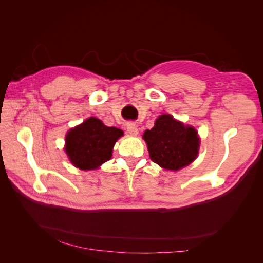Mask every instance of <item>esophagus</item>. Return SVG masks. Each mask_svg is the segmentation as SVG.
Returning <instances> with one entry per match:
<instances>
[{"label":"esophagus","instance_id":"1","mask_svg":"<svg viewBox=\"0 0 263 263\" xmlns=\"http://www.w3.org/2000/svg\"><path fill=\"white\" fill-rule=\"evenodd\" d=\"M127 132H128L130 135H137L138 134V128H137V125L135 123H129L127 124Z\"/></svg>","mask_w":263,"mask_h":263}]
</instances>
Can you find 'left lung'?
Here are the masks:
<instances>
[{
    "label": "left lung",
    "instance_id": "obj_1",
    "mask_svg": "<svg viewBox=\"0 0 263 263\" xmlns=\"http://www.w3.org/2000/svg\"><path fill=\"white\" fill-rule=\"evenodd\" d=\"M142 138L147 142L151 160L173 171L194 161L200 146V138L193 127L184 126L169 114L159 116L154 128L146 130Z\"/></svg>",
    "mask_w": 263,
    "mask_h": 263
}]
</instances>
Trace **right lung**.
<instances>
[{
    "mask_svg": "<svg viewBox=\"0 0 263 263\" xmlns=\"http://www.w3.org/2000/svg\"><path fill=\"white\" fill-rule=\"evenodd\" d=\"M123 130L107 127L99 118L90 117L71 129L66 137V153L81 170H92L109 160L116 140Z\"/></svg>",
    "mask_w": 263,
    "mask_h": 263,
    "instance_id": "obj_1",
    "label": "right lung"
}]
</instances>
